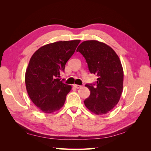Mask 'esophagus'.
<instances>
[{
    "instance_id": "obj_1",
    "label": "esophagus",
    "mask_w": 151,
    "mask_h": 151,
    "mask_svg": "<svg viewBox=\"0 0 151 151\" xmlns=\"http://www.w3.org/2000/svg\"><path fill=\"white\" fill-rule=\"evenodd\" d=\"M74 86L76 88H77V89H79V88H81V86H80V85H77V84H74Z\"/></svg>"
}]
</instances>
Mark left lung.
<instances>
[{
    "mask_svg": "<svg viewBox=\"0 0 151 151\" xmlns=\"http://www.w3.org/2000/svg\"><path fill=\"white\" fill-rule=\"evenodd\" d=\"M85 58L91 74L98 76L93 84H86L90 91L85 106L96 115L109 111L118 103L123 91V71L115 52L104 43L85 41L77 49Z\"/></svg>",
    "mask_w": 151,
    "mask_h": 151,
    "instance_id": "left-lung-1",
    "label": "left lung"
}]
</instances>
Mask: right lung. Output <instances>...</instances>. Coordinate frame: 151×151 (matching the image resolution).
Instances as JSON below:
<instances>
[{"instance_id": "obj_1", "label": "right lung", "mask_w": 151, "mask_h": 151, "mask_svg": "<svg viewBox=\"0 0 151 151\" xmlns=\"http://www.w3.org/2000/svg\"><path fill=\"white\" fill-rule=\"evenodd\" d=\"M81 40L63 41L45 45L31 57L26 71L27 92L33 103L45 113L60 109L72 87L60 81L67 62Z\"/></svg>"}]
</instances>
